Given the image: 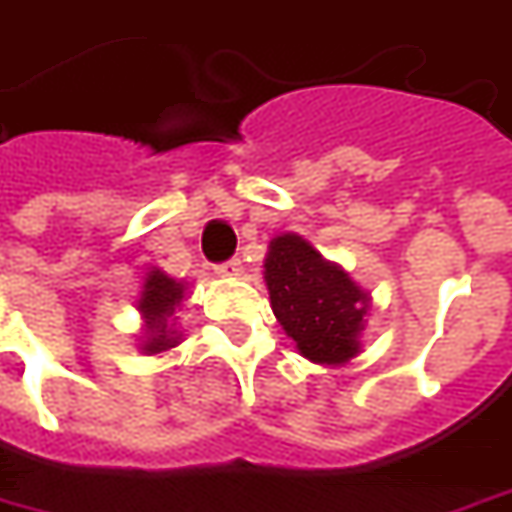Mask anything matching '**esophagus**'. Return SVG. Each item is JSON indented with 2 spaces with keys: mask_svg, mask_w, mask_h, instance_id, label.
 <instances>
[{
  "mask_svg": "<svg viewBox=\"0 0 512 512\" xmlns=\"http://www.w3.org/2000/svg\"><path fill=\"white\" fill-rule=\"evenodd\" d=\"M215 274H218V277H241L243 263L238 260V257H232V260H227V263L215 266Z\"/></svg>",
  "mask_w": 512,
  "mask_h": 512,
  "instance_id": "esophagus-1",
  "label": "esophagus"
}]
</instances>
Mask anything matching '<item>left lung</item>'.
Instances as JSON below:
<instances>
[{
    "label": "left lung",
    "mask_w": 512,
    "mask_h": 512,
    "mask_svg": "<svg viewBox=\"0 0 512 512\" xmlns=\"http://www.w3.org/2000/svg\"><path fill=\"white\" fill-rule=\"evenodd\" d=\"M271 311L300 356L325 367H344L361 353L370 294L297 232L269 241L263 260Z\"/></svg>",
    "instance_id": "left-lung-1"
}]
</instances>
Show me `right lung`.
Listing matches in <instances>:
<instances>
[{
	"label": "right lung",
	"instance_id": "right-lung-1",
	"mask_svg": "<svg viewBox=\"0 0 512 512\" xmlns=\"http://www.w3.org/2000/svg\"><path fill=\"white\" fill-rule=\"evenodd\" d=\"M187 297V280H173L162 269H151L142 280L137 311L142 319L139 350L145 356L168 353L182 342V330H176V311Z\"/></svg>",
	"mask_w": 512,
	"mask_h": 512
}]
</instances>
